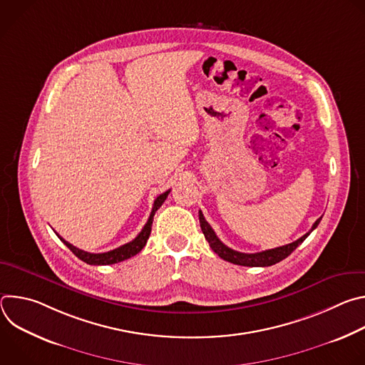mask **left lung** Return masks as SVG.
<instances>
[{
  "label": "left lung",
  "instance_id": "obj_1",
  "mask_svg": "<svg viewBox=\"0 0 365 365\" xmlns=\"http://www.w3.org/2000/svg\"><path fill=\"white\" fill-rule=\"evenodd\" d=\"M322 217L319 220H317V222L312 225L310 231L306 232L303 237H300L299 240L290 242V244H286V245H282V247H277V248H272V250H266V251H262V252H254V254H247V252H240V251H235L230 247H227L215 234V231L212 230V227L207 224V221L205 220L202 211H199V222H200V230L206 238V241L210 242V247L221 257L224 258L225 262H230L232 264H237V266H247V267H269V266H273L279 262H282V259H284L286 257H289L306 238L307 235L314 231L319 222H321Z\"/></svg>",
  "mask_w": 365,
  "mask_h": 365
}]
</instances>
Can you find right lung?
Listing matches in <instances>:
<instances>
[{
  "mask_svg": "<svg viewBox=\"0 0 365 365\" xmlns=\"http://www.w3.org/2000/svg\"><path fill=\"white\" fill-rule=\"evenodd\" d=\"M169 193H170V190H166L165 193H162V195H159L158 197H155L154 205H153V210H151V214H150V217H148V221L145 222V225H144V228L141 230V232H140L133 241H130V242H127V244H124V245H121V247H118V248H115V250H111V251H108V252H98V254L88 252V251L79 250V248H76L75 245H72L71 242L65 241L59 234H56V235L61 238V241H62L78 258H81L82 262H85L86 264H91V266H107V264H115V263L124 262V259H127V258H130V257L138 254V252L144 248V245H145V242H147V240H148V237H150V232H151L153 217H154L155 211H158L159 207L163 205V202L166 200V197H168Z\"/></svg>",
  "mask_w": 365,
  "mask_h": 365,
  "instance_id": "add662e5",
  "label": "right lung"
}]
</instances>
